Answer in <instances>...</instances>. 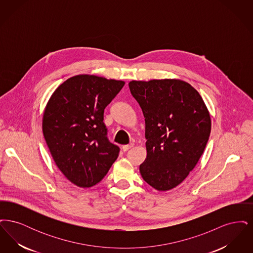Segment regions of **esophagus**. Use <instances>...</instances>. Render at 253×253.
<instances>
[{
	"mask_svg": "<svg viewBox=\"0 0 253 253\" xmlns=\"http://www.w3.org/2000/svg\"><path fill=\"white\" fill-rule=\"evenodd\" d=\"M132 146H133V144L124 145V146H122V151L127 152L129 149L132 148Z\"/></svg>",
	"mask_w": 253,
	"mask_h": 253,
	"instance_id": "34e87169",
	"label": "esophagus"
}]
</instances>
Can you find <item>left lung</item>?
<instances>
[{
    "mask_svg": "<svg viewBox=\"0 0 253 253\" xmlns=\"http://www.w3.org/2000/svg\"><path fill=\"white\" fill-rule=\"evenodd\" d=\"M142 110L147 157L139 171L150 186L169 191L187 178L204 153L211 121L200 94L178 79L132 81Z\"/></svg>",
    "mask_w": 253,
    "mask_h": 253,
    "instance_id": "obj_1",
    "label": "left lung"
}]
</instances>
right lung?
I'll return each instance as SVG.
<instances>
[{
    "label": "right lung",
    "mask_w": 253,
    "mask_h": 253,
    "mask_svg": "<svg viewBox=\"0 0 253 253\" xmlns=\"http://www.w3.org/2000/svg\"><path fill=\"white\" fill-rule=\"evenodd\" d=\"M125 83L95 75L66 80L50 96L42 116V132L55 164L80 188H91L104 178L119 157L109 142L104 109Z\"/></svg>",
    "instance_id": "add662e5"
}]
</instances>
